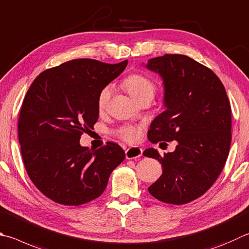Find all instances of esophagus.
Masks as SVG:
<instances>
[{
  "instance_id": "esophagus-1",
  "label": "esophagus",
  "mask_w": 249,
  "mask_h": 249,
  "mask_svg": "<svg viewBox=\"0 0 249 249\" xmlns=\"http://www.w3.org/2000/svg\"><path fill=\"white\" fill-rule=\"evenodd\" d=\"M126 159H138L139 157L142 156V149L139 147H130L125 151Z\"/></svg>"
}]
</instances>
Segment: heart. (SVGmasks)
Masks as SVG:
<instances>
[{"mask_svg": "<svg viewBox=\"0 0 249 249\" xmlns=\"http://www.w3.org/2000/svg\"><path fill=\"white\" fill-rule=\"evenodd\" d=\"M124 88L127 90V92L130 94L135 101L140 102L143 99H152L155 96L157 85L155 81L150 79L147 76L142 74H132L128 77H126L123 81ZM112 94V87L110 85L103 87L100 92L98 94V107L100 110H103L107 107ZM117 135L121 138H123L126 142H134L139 138L140 129L136 126H124L122 127Z\"/></svg>", "mask_w": 249, "mask_h": 249, "instance_id": "b5f03b06", "label": "heart"}]
</instances>
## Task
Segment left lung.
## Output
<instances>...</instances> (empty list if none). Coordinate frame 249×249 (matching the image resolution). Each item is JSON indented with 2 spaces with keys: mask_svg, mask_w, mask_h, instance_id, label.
Instances as JSON below:
<instances>
[{
  "mask_svg": "<svg viewBox=\"0 0 249 249\" xmlns=\"http://www.w3.org/2000/svg\"><path fill=\"white\" fill-rule=\"evenodd\" d=\"M146 67L163 79L166 107L152 121L148 139L178 142L164 157L153 148L143 151L162 165L148 191L162 202L184 205L202 196L224 168L232 140L231 105L218 76L186 55L165 54L150 58Z\"/></svg>",
  "mask_w": 249,
  "mask_h": 249,
  "instance_id": "obj_1",
  "label": "left lung"
}]
</instances>
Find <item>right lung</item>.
Here are the masks:
<instances>
[{
	"label": "right lung",
	"instance_id": "add662e5",
	"mask_svg": "<svg viewBox=\"0 0 249 249\" xmlns=\"http://www.w3.org/2000/svg\"><path fill=\"white\" fill-rule=\"evenodd\" d=\"M78 58L42 71L27 91L18 120L22 161L44 196L79 206L105 192L125 152L107 142L91 150L79 143L99 117L98 94L127 65Z\"/></svg>",
	"mask_w": 249,
	"mask_h": 249
}]
</instances>
